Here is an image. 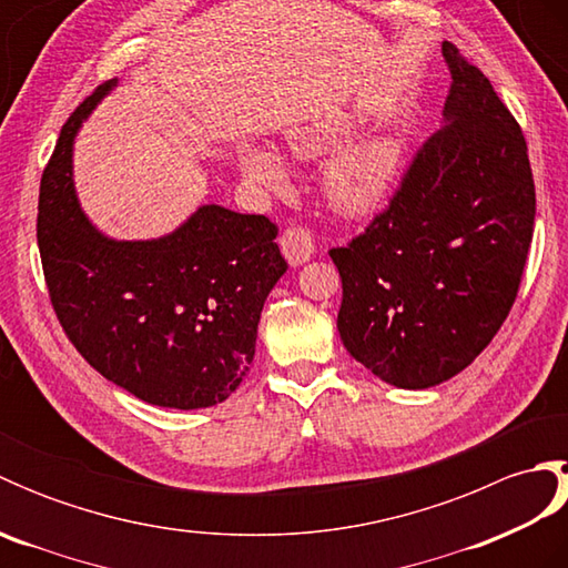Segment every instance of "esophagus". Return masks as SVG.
I'll return each mask as SVG.
<instances>
[{"mask_svg":"<svg viewBox=\"0 0 568 568\" xmlns=\"http://www.w3.org/2000/svg\"><path fill=\"white\" fill-rule=\"evenodd\" d=\"M281 248L291 265H303L315 253V236L307 226H287L281 236Z\"/></svg>","mask_w":568,"mask_h":568,"instance_id":"1","label":"esophagus"}]
</instances>
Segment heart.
Listing matches in <instances>:
<instances>
[{
    "mask_svg": "<svg viewBox=\"0 0 568 568\" xmlns=\"http://www.w3.org/2000/svg\"><path fill=\"white\" fill-rule=\"evenodd\" d=\"M342 143V129L310 124L287 136V146L297 155H322ZM403 146L395 139H366L342 149L324 171V185L336 207L344 212H368L390 195L403 173ZM241 168L261 187H283L285 165L273 151L246 149Z\"/></svg>",
    "mask_w": 568,
    "mask_h": 568,
    "instance_id": "1",
    "label": "heart"
}]
</instances>
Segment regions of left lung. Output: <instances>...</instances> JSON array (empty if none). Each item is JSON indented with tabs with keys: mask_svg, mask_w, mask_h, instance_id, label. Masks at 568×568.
<instances>
[{
	"mask_svg": "<svg viewBox=\"0 0 568 568\" xmlns=\"http://www.w3.org/2000/svg\"><path fill=\"white\" fill-rule=\"evenodd\" d=\"M449 126L409 161L400 187L346 246L336 317L346 352L397 388L464 371L508 320L535 232V180L520 124L449 41Z\"/></svg>",
	"mask_w": 568,
	"mask_h": 568,
	"instance_id": "left-lung-1",
	"label": "left lung"
}]
</instances>
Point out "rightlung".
<instances>
[{
    "mask_svg": "<svg viewBox=\"0 0 568 568\" xmlns=\"http://www.w3.org/2000/svg\"><path fill=\"white\" fill-rule=\"evenodd\" d=\"M112 84L68 116L41 178L36 236L48 297L106 381L151 405L212 407L244 381L263 303L287 271L277 226L204 204L171 236H102L78 207L70 159L80 122Z\"/></svg>",
    "mask_w": 568,
    "mask_h": 568,
    "instance_id": "obj_1",
    "label": "right lung"
}]
</instances>
